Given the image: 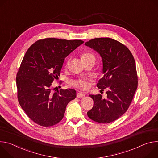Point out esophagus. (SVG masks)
<instances>
[{
    "instance_id": "esophagus-1",
    "label": "esophagus",
    "mask_w": 158,
    "mask_h": 158,
    "mask_svg": "<svg viewBox=\"0 0 158 158\" xmlns=\"http://www.w3.org/2000/svg\"><path fill=\"white\" fill-rule=\"evenodd\" d=\"M77 97L78 98H83L85 97V95L83 92H78L77 94Z\"/></svg>"
}]
</instances>
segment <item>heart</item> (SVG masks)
Segmentation results:
<instances>
[{"mask_svg":"<svg viewBox=\"0 0 158 158\" xmlns=\"http://www.w3.org/2000/svg\"><path fill=\"white\" fill-rule=\"evenodd\" d=\"M81 59L83 61L88 60L90 59H93L95 60V56L90 52H84L81 55ZM69 63V59H68L66 61V66H68ZM69 84L74 87L79 88L83 90H86L88 89L89 87V83L88 81L85 80V79L78 78L73 80L69 81Z\"/></svg>","mask_w":158,"mask_h":158,"instance_id":"b5f03b06","label":"heart"}]
</instances>
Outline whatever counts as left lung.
I'll return each instance as SVG.
<instances>
[{
	"label": "left lung",
	"mask_w": 158,
	"mask_h": 158,
	"mask_svg": "<svg viewBox=\"0 0 158 158\" xmlns=\"http://www.w3.org/2000/svg\"><path fill=\"white\" fill-rule=\"evenodd\" d=\"M85 44L102 57L103 77L97 87L107 90L106 98L100 94L89 95L94 102L87 115L95 122L108 124L123 115L132 102L138 84L135 62L128 48L112 38H95Z\"/></svg>",
	"instance_id": "obj_1"
}]
</instances>
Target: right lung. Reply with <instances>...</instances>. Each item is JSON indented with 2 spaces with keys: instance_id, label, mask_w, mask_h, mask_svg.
I'll return each mask as SVG.
<instances>
[{
  "instance_id": "add662e5",
  "label": "right lung",
  "mask_w": 158,
  "mask_h": 158,
  "mask_svg": "<svg viewBox=\"0 0 158 158\" xmlns=\"http://www.w3.org/2000/svg\"><path fill=\"white\" fill-rule=\"evenodd\" d=\"M84 42L58 38L40 40L23 59L16 77L17 98L35 123L50 127L63 118L68 103L75 98L73 89L52 92V83L60 76L64 58Z\"/></svg>"
}]
</instances>
